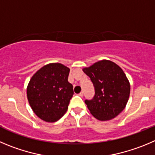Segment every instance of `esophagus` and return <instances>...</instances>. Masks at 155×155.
Listing matches in <instances>:
<instances>
[{"instance_id": "obj_1", "label": "esophagus", "mask_w": 155, "mask_h": 155, "mask_svg": "<svg viewBox=\"0 0 155 155\" xmlns=\"http://www.w3.org/2000/svg\"><path fill=\"white\" fill-rule=\"evenodd\" d=\"M79 96H81V97H82V95H83V92H81L80 93H79Z\"/></svg>"}]
</instances>
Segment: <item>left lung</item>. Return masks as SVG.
<instances>
[{"label":"left lung","instance_id":"1","mask_svg":"<svg viewBox=\"0 0 155 155\" xmlns=\"http://www.w3.org/2000/svg\"><path fill=\"white\" fill-rule=\"evenodd\" d=\"M95 88L92 99H86L89 110L101 121L116 117L125 108L130 94V84L123 70L115 63L102 60L82 69Z\"/></svg>","mask_w":155,"mask_h":155}]
</instances>
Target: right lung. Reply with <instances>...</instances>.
I'll use <instances>...</instances> for the list:
<instances>
[{
  "label": "right lung",
  "instance_id": "right-lung-1",
  "mask_svg": "<svg viewBox=\"0 0 155 155\" xmlns=\"http://www.w3.org/2000/svg\"><path fill=\"white\" fill-rule=\"evenodd\" d=\"M69 69L60 63H50L32 76L27 99L34 113L47 122H55L68 109L73 97V85L68 82Z\"/></svg>",
  "mask_w": 155,
  "mask_h": 155
}]
</instances>
